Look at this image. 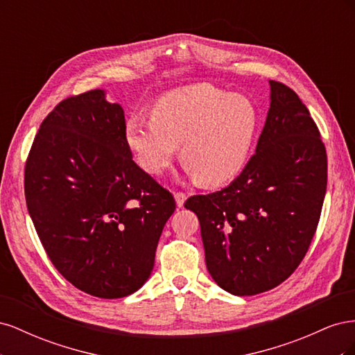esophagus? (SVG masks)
<instances>
[{"label": "esophagus", "instance_id": "esophagus-1", "mask_svg": "<svg viewBox=\"0 0 355 355\" xmlns=\"http://www.w3.org/2000/svg\"><path fill=\"white\" fill-rule=\"evenodd\" d=\"M175 200H176V206L178 207H184V204L187 201V194H185V192H176Z\"/></svg>", "mask_w": 355, "mask_h": 355}]
</instances>
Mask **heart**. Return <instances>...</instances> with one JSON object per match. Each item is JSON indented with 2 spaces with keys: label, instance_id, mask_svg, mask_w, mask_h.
Segmentation results:
<instances>
[{
  "label": "heart",
  "instance_id": "1",
  "mask_svg": "<svg viewBox=\"0 0 355 355\" xmlns=\"http://www.w3.org/2000/svg\"><path fill=\"white\" fill-rule=\"evenodd\" d=\"M257 128L259 111L249 98L201 83L161 96L151 116L128 118L124 141L148 173H163L180 146L189 175L220 185L244 168Z\"/></svg>",
  "mask_w": 355,
  "mask_h": 355
}]
</instances>
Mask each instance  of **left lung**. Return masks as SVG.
<instances>
[{"label": "left lung", "mask_w": 355, "mask_h": 355, "mask_svg": "<svg viewBox=\"0 0 355 355\" xmlns=\"http://www.w3.org/2000/svg\"><path fill=\"white\" fill-rule=\"evenodd\" d=\"M270 110L256 154L218 192L189 197L200 220L207 270L235 296L282 284L302 262L320 220L327 155L299 96L270 81Z\"/></svg>", "instance_id": "left-lung-1"}]
</instances>
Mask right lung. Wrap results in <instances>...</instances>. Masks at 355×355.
I'll return each instance as SVG.
<instances>
[{"label":"right lung","instance_id":"right-lung-1","mask_svg":"<svg viewBox=\"0 0 355 355\" xmlns=\"http://www.w3.org/2000/svg\"><path fill=\"white\" fill-rule=\"evenodd\" d=\"M124 111L90 90L41 123L25 167V198L42 247L67 280L96 297L135 293L154 268L173 196L139 167Z\"/></svg>","mask_w":355,"mask_h":355}]
</instances>
